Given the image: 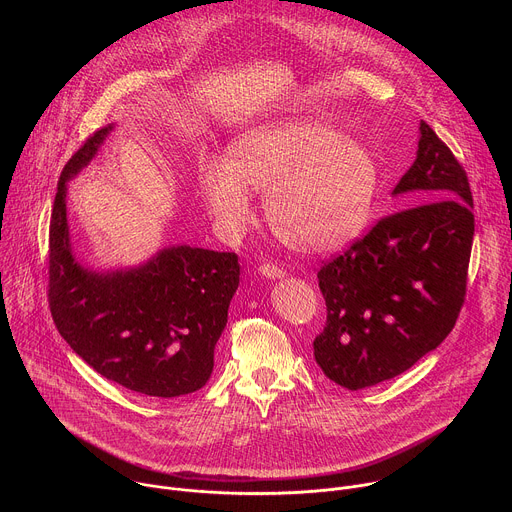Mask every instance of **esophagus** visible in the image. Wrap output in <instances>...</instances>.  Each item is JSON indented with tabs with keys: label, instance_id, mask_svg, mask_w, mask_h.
<instances>
[{
	"label": "esophagus",
	"instance_id": "esophagus-1",
	"mask_svg": "<svg viewBox=\"0 0 512 512\" xmlns=\"http://www.w3.org/2000/svg\"><path fill=\"white\" fill-rule=\"evenodd\" d=\"M257 271H259L263 277H267V279H277V277H283V275H285L283 267H279V265H275V263H261Z\"/></svg>",
	"mask_w": 512,
	"mask_h": 512
}]
</instances>
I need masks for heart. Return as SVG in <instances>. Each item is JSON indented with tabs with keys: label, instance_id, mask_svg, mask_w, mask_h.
Listing matches in <instances>:
<instances>
[{
	"label": "heart",
	"instance_id": "obj_1",
	"mask_svg": "<svg viewBox=\"0 0 512 512\" xmlns=\"http://www.w3.org/2000/svg\"><path fill=\"white\" fill-rule=\"evenodd\" d=\"M206 206L227 233L251 216V190L275 235L300 253H332L367 227L379 170L369 150L316 119H277L243 133L229 160L198 168Z\"/></svg>",
	"mask_w": 512,
	"mask_h": 512
}]
</instances>
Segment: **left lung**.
<instances>
[{"label": "left lung", "mask_w": 512, "mask_h": 512, "mask_svg": "<svg viewBox=\"0 0 512 512\" xmlns=\"http://www.w3.org/2000/svg\"><path fill=\"white\" fill-rule=\"evenodd\" d=\"M419 133L417 158L393 194L420 204L383 216L318 271L326 326L314 340V358L348 391L411 369L452 332L466 300L470 182L425 121Z\"/></svg>", "instance_id": "8db88e82"}]
</instances>
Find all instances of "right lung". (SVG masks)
<instances>
[{"label": "right lung", "mask_w": 512, "mask_h": 512, "mask_svg": "<svg viewBox=\"0 0 512 512\" xmlns=\"http://www.w3.org/2000/svg\"><path fill=\"white\" fill-rule=\"evenodd\" d=\"M109 131H95L58 180L48 233L50 314L68 346L105 379L148 397L188 395L210 379L239 287V257L180 245L137 269H85L70 249L66 182Z\"/></svg>", "instance_id": "add662e5"}]
</instances>
